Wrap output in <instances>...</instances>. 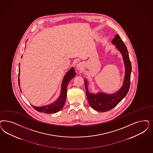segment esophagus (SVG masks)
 Listing matches in <instances>:
<instances>
[{"instance_id":"esophagus-1","label":"esophagus","mask_w":153,"mask_h":153,"mask_svg":"<svg viewBox=\"0 0 153 153\" xmlns=\"http://www.w3.org/2000/svg\"><path fill=\"white\" fill-rule=\"evenodd\" d=\"M76 68L79 71H82L84 68V64L82 63H79L77 64Z\"/></svg>"}]
</instances>
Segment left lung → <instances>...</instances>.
Listing matches in <instances>:
<instances>
[{
    "label": "left lung",
    "instance_id": "1",
    "mask_svg": "<svg viewBox=\"0 0 153 153\" xmlns=\"http://www.w3.org/2000/svg\"><path fill=\"white\" fill-rule=\"evenodd\" d=\"M116 48L121 53L125 65V76L123 85L120 89L113 94H106L98 92L97 94L90 93L88 90L86 79H84L86 94L90 105L95 111L105 112L114 108L128 93L130 87V79L132 72V65L129 57V53L124 43L117 34L112 41Z\"/></svg>",
    "mask_w": 153,
    "mask_h": 153
}]
</instances>
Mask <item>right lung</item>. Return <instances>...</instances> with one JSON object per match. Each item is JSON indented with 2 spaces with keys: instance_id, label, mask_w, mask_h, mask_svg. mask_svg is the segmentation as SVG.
Returning <instances> with one entry per match:
<instances>
[{
  "instance_id": "1",
  "label": "right lung",
  "mask_w": 153,
  "mask_h": 153,
  "mask_svg": "<svg viewBox=\"0 0 153 153\" xmlns=\"http://www.w3.org/2000/svg\"><path fill=\"white\" fill-rule=\"evenodd\" d=\"M22 58V56H21ZM20 64H19V76H20ZM76 76V72L74 67H72L65 74L64 77L62 86H61V91L60 94L54 102L48 105H43L41 107H36L34 105H32L33 107L37 111L40 112H44L46 114H53L56 113L58 111L61 110L63 107L64 105L65 102V100L67 97V88L69 81L72 79ZM20 78L19 77V85H20ZM21 91V89H20Z\"/></svg>"
}]
</instances>
